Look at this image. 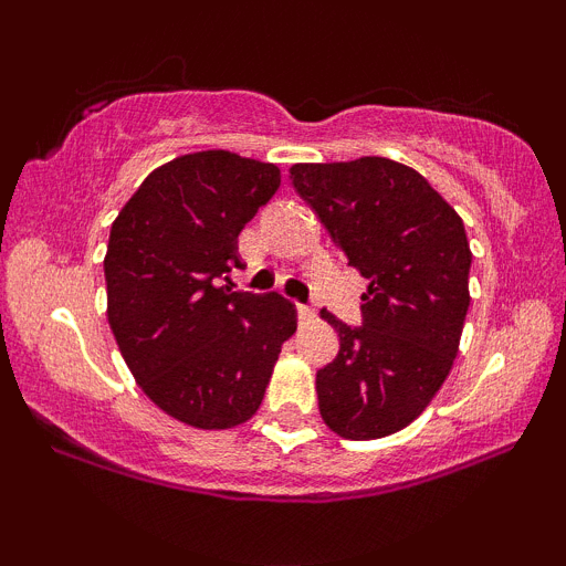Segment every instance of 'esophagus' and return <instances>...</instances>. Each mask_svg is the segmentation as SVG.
Instances as JSON below:
<instances>
[{"label":"esophagus","instance_id":"esophagus-1","mask_svg":"<svg viewBox=\"0 0 566 566\" xmlns=\"http://www.w3.org/2000/svg\"><path fill=\"white\" fill-rule=\"evenodd\" d=\"M297 319H301V322H314L316 319V311L308 308V305H297Z\"/></svg>","mask_w":566,"mask_h":566}]
</instances>
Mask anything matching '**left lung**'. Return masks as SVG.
I'll use <instances>...</instances> for the list:
<instances>
[{"label": "left lung", "mask_w": 566, "mask_h": 566, "mask_svg": "<svg viewBox=\"0 0 566 566\" xmlns=\"http://www.w3.org/2000/svg\"><path fill=\"white\" fill-rule=\"evenodd\" d=\"M290 180L369 282L361 327L322 311L340 350L316 373L319 412L337 437L382 439L423 412L458 356L471 303L463 220L386 157L292 165Z\"/></svg>", "instance_id": "8db88e82"}]
</instances>
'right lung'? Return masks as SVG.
Segmentation results:
<instances>
[{"mask_svg": "<svg viewBox=\"0 0 566 566\" xmlns=\"http://www.w3.org/2000/svg\"><path fill=\"white\" fill-rule=\"evenodd\" d=\"M276 165L197 151L161 165L108 237V324L143 394L180 423L223 431L261 407L295 305L218 287L239 233L276 193Z\"/></svg>", "mask_w": 566, "mask_h": 566, "instance_id": "right-lung-1", "label": "right lung"}]
</instances>
